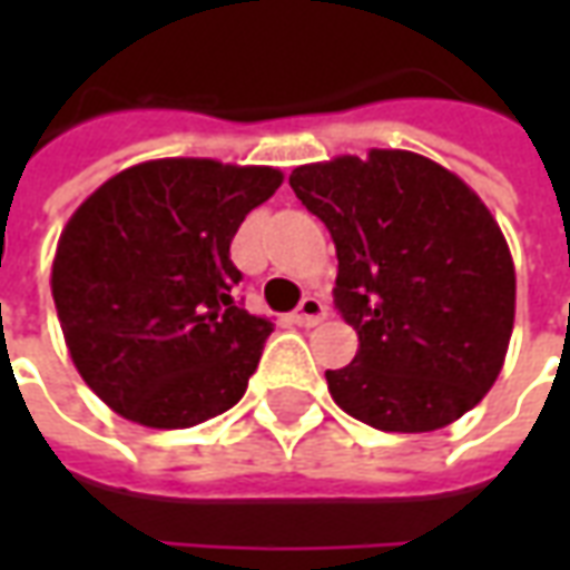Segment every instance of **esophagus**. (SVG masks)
Here are the masks:
<instances>
[{"label":"esophagus","instance_id":"esophagus-1","mask_svg":"<svg viewBox=\"0 0 570 570\" xmlns=\"http://www.w3.org/2000/svg\"><path fill=\"white\" fill-rule=\"evenodd\" d=\"M323 317H326V305H323L317 296L302 298V302H298L296 314H293V321H296L298 326H317Z\"/></svg>","mask_w":570,"mask_h":570}]
</instances>
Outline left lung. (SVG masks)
<instances>
[{
    "label": "left lung",
    "mask_w": 570,
    "mask_h": 570,
    "mask_svg": "<svg viewBox=\"0 0 570 570\" xmlns=\"http://www.w3.org/2000/svg\"><path fill=\"white\" fill-rule=\"evenodd\" d=\"M296 198L333 235L335 308L357 330L345 370H326L347 415L428 433L489 394L513 335L515 272L489 207L424 155L302 164Z\"/></svg>",
    "instance_id": "1"
}]
</instances>
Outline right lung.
<instances>
[{
	"instance_id": "obj_1",
	"label": "right lung",
	"mask_w": 570,
	"mask_h": 570,
	"mask_svg": "<svg viewBox=\"0 0 570 570\" xmlns=\"http://www.w3.org/2000/svg\"><path fill=\"white\" fill-rule=\"evenodd\" d=\"M284 183L274 167L161 158L72 213L51 293L85 384L128 421L195 428L247 391L272 323L240 308L232 237Z\"/></svg>"
}]
</instances>
